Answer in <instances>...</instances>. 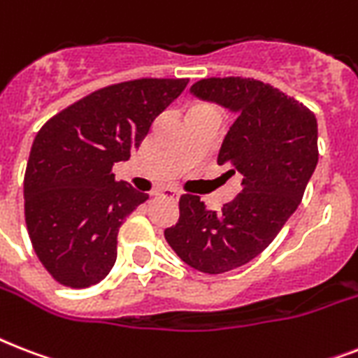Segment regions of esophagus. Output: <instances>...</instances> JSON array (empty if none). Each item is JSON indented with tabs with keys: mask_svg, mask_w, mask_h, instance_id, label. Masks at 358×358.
I'll use <instances>...</instances> for the list:
<instances>
[{
	"mask_svg": "<svg viewBox=\"0 0 358 358\" xmlns=\"http://www.w3.org/2000/svg\"><path fill=\"white\" fill-rule=\"evenodd\" d=\"M157 196H162V199H167V201H178L180 193L176 189H171V187H165V189H159L156 193Z\"/></svg>",
	"mask_w": 358,
	"mask_h": 358,
	"instance_id": "esophagus-1",
	"label": "esophagus"
}]
</instances>
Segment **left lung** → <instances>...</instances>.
I'll list each match as a JSON object with an SVG mask.
<instances>
[{
    "mask_svg": "<svg viewBox=\"0 0 358 358\" xmlns=\"http://www.w3.org/2000/svg\"><path fill=\"white\" fill-rule=\"evenodd\" d=\"M189 91L238 117L217 163L241 174L243 187L221 212L182 195L178 223L165 239L187 266L219 275L256 258L294 215L316 171L317 120L303 103L250 78H208Z\"/></svg>",
    "mask_w": 358,
    "mask_h": 358,
    "instance_id": "obj_1",
    "label": "left lung"
}]
</instances>
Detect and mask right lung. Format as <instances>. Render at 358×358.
<instances>
[{
    "label": "right lung",
    "mask_w": 358,
    "mask_h": 358,
    "mask_svg": "<svg viewBox=\"0 0 358 358\" xmlns=\"http://www.w3.org/2000/svg\"><path fill=\"white\" fill-rule=\"evenodd\" d=\"M187 80H134L81 98L36 134L25 169V223L57 282L87 288L117 260V234L148 199L111 169L128 162Z\"/></svg>",
    "instance_id": "obj_1"
}]
</instances>
